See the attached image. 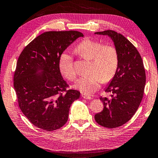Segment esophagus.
Returning a JSON list of instances; mask_svg holds the SVG:
<instances>
[{
  "label": "esophagus",
  "mask_w": 158,
  "mask_h": 158,
  "mask_svg": "<svg viewBox=\"0 0 158 158\" xmlns=\"http://www.w3.org/2000/svg\"><path fill=\"white\" fill-rule=\"evenodd\" d=\"M82 97H83V98H85V99L91 100L92 98L91 97H89V96H88V95H86V94H82Z\"/></svg>",
  "instance_id": "obj_1"
}]
</instances>
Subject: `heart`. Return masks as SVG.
I'll return each instance as SVG.
<instances>
[{
  "label": "heart",
  "mask_w": 158,
  "mask_h": 158,
  "mask_svg": "<svg viewBox=\"0 0 158 158\" xmlns=\"http://www.w3.org/2000/svg\"><path fill=\"white\" fill-rule=\"evenodd\" d=\"M80 56L92 60L88 76L82 77L75 84V88L84 94H92L99 88L102 82L110 81L115 75L118 65L116 49L112 46H103L102 43L87 39L83 40L75 49ZM60 70L64 77L70 81L77 77L71 55L64 52L59 61Z\"/></svg>",
  "instance_id": "b5f03b06"
}]
</instances>
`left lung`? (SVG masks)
<instances>
[{
    "label": "left lung",
    "mask_w": 158,
    "mask_h": 158,
    "mask_svg": "<svg viewBox=\"0 0 158 158\" xmlns=\"http://www.w3.org/2000/svg\"><path fill=\"white\" fill-rule=\"evenodd\" d=\"M94 33L110 37L118 52V69L105 89V92H112V98H100L103 110L94 116L98 124L116 128L132 118L143 99L146 83L144 64L136 48L121 34L112 30Z\"/></svg>",
    "instance_id": "left-lung-1"
}]
</instances>
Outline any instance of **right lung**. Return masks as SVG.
<instances>
[{
  "instance_id": "obj_1",
  "label": "right lung",
  "mask_w": 158,
  "mask_h": 158,
  "mask_svg": "<svg viewBox=\"0 0 158 158\" xmlns=\"http://www.w3.org/2000/svg\"><path fill=\"white\" fill-rule=\"evenodd\" d=\"M83 33L77 31H46L32 40L20 55L14 77L19 107L29 121L43 130L66 124L71 104L80 92L67 89L59 68L60 57Z\"/></svg>"
}]
</instances>
